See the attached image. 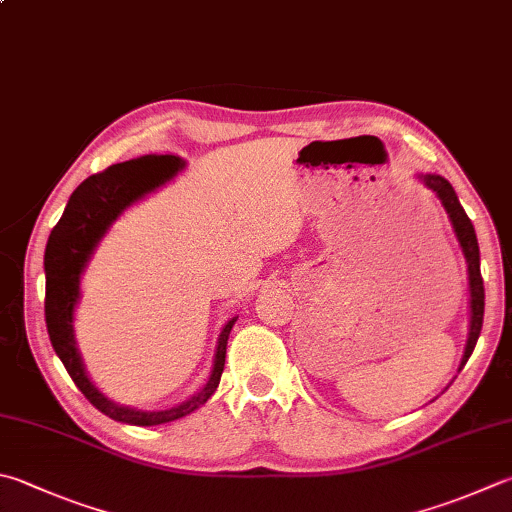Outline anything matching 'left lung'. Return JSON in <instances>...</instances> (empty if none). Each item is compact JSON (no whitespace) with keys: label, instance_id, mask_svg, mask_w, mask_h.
<instances>
[{"label":"left lung","instance_id":"8db88e82","mask_svg":"<svg viewBox=\"0 0 512 512\" xmlns=\"http://www.w3.org/2000/svg\"><path fill=\"white\" fill-rule=\"evenodd\" d=\"M421 180L435 191L439 196L443 209L448 211L452 220V227H455L457 240L461 245V252L466 256L468 263V283H470V332H468V343L464 359H461V368H464L466 361L470 359L472 350H475L477 339L481 334V325H484V278H481L479 269V245H477V234L475 227H472L470 218L466 216L464 207L459 205V198L452 189L450 182L441 176H421Z\"/></svg>","mask_w":512,"mask_h":512}]
</instances>
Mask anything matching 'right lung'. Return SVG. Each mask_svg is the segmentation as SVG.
<instances>
[{
	"instance_id": "1",
	"label": "right lung",
	"mask_w": 512,
	"mask_h": 512,
	"mask_svg": "<svg viewBox=\"0 0 512 512\" xmlns=\"http://www.w3.org/2000/svg\"><path fill=\"white\" fill-rule=\"evenodd\" d=\"M182 169V160L176 156H144L138 160L120 162L111 165L95 176L86 178L80 187L73 191L64 214L48 236L44 252V272H46V298H44V316L46 330L51 336L53 350L60 356L66 372L80 392L89 399L95 408L104 412L106 417L115 421L131 423V426H158V423L176 421L185 414L200 408L211 394L216 392L220 383V374L225 368L227 339L231 325L236 318L225 325L220 332L218 350L214 359V372L209 381L196 397L180 403V406L160 412H142L133 408L118 406L104 397L95 388L84 372L80 354L75 350L73 341V307L80 296V274L91 258L95 245L100 243L104 231L118 218L131 202L140 200L169 178L176 176Z\"/></svg>"
}]
</instances>
